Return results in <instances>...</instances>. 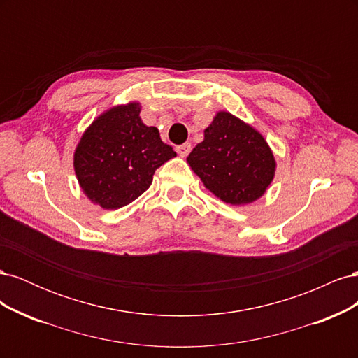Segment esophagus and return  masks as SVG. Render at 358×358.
<instances>
[{"mask_svg":"<svg viewBox=\"0 0 358 358\" xmlns=\"http://www.w3.org/2000/svg\"><path fill=\"white\" fill-rule=\"evenodd\" d=\"M189 150H191V143H183L180 146H176V152L180 157H187L189 154Z\"/></svg>","mask_w":358,"mask_h":358,"instance_id":"34e87169","label":"esophagus"}]
</instances>
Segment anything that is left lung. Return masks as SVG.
<instances>
[{
	"mask_svg": "<svg viewBox=\"0 0 358 358\" xmlns=\"http://www.w3.org/2000/svg\"><path fill=\"white\" fill-rule=\"evenodd\" d=\"M187 161L206 188L236 206L262 197L276 170L264 137L229 112L216 113Z\"/></svg>",
	"mask_w": 358,
	"mask_h": 358,
	"instance_id": "1",
	"label": "left lung"
}]
</instances>
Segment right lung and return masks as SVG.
Segmentation results:
<instances>
[{
	"label": "right lung",
	"instance_id": "1",
	"mask_svg": "<svg viewBox=\"0 0 358 358\" xmlns=\"http://www.w3.org/2000/svg\"><path fill=\"white\" fill-rule=\"evenodd\" d=\"M176 157L155 127L140 119V104L112 107L83 133L74 150L79 185L103 209H119L150 187L155 170Z\"/></svg>",
	"mask_w": 358,
	"mask_h": 358
}]
</instances>
